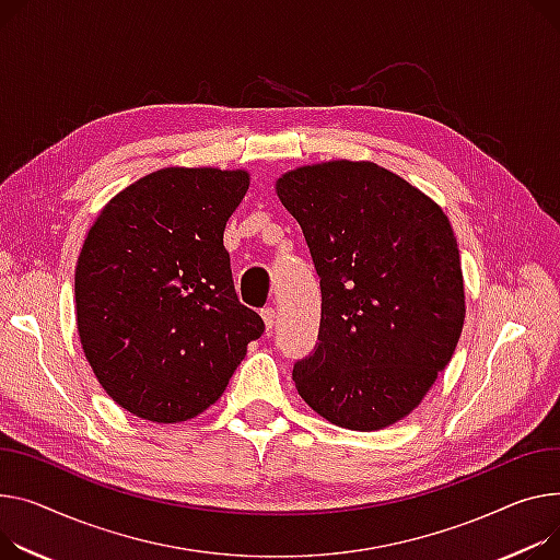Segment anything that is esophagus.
Returning a JSON list of instances; mask_svg holds the SVG:
<instances>
[{
  "instance_id": "34e87169",
  "label": "esophagus",
  "mask_w": 560,
  "mask_h": 560,
  "mask_svg": "<svg viewBox=\"0 0 560 560\" xmlns=\"http://www.w3.org/2000/svg\"><path fill=\"white\" fill-rule=\"evenodd\" d=\"M260 317H264V324H266V330H272L275 328V319H277V313L272 306L260 311Z\"/></svg>"
}]
</instances>
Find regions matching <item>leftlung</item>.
Returning <instances> with one entry per match:
<instances>
[{
  "mask_svg": "<svg viewBox=\"0 0 560 560\" xmlns=\"http://www.w3.org/2000/svg\"><path fill=\"white\" fill-rule=\"evenodd\" d=\"M322 285L315 351L292 369L326 421L371 432L421 405L451 362L466 317L451 220L400 175L332 160L277 179Z\"/></svg>",
  "mask_w": 560,
  "mask_h": 560,
  "instance_id": "8db88e82",
  "label": "left lung"
}]
</instances>
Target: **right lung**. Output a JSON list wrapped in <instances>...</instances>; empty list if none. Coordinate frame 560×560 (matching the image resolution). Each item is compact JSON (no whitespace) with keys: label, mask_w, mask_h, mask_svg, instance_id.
Segmentation results:
<instances>
[{"label":"right lung","mask_w":560,"mask_h":560,"mask_svg":"<svg viewBox=\"0 0 560 560\" xmlns=\"http://www.w3.org/2000/svg\"><path fill=\"white\" fill-rule=\"evenodd\" d=\"M247 189L243 168L168 166L126 186L90 228L73 277L79 338L126 412L153 423L202 415L264 332L222 245Z\"/></svg>","instance_id":"1"}]
</instances>
